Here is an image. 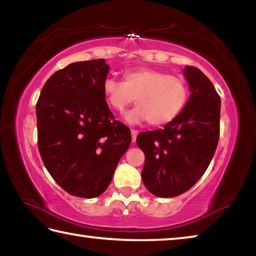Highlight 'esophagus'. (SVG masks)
Returning a JSON list of instances; mask_svg holds the SVG:
<instances>
[{"instance_id": "obj_1", "label": "esophagus", "mask_w": 256, "mask_h": 256, "mask_svg": "<svg viewBox=\"0 0 256 256\" xmlns=\"http://www.w3.org/2000/svg\"><path fill=\"white\" fill-rule=\"evenodd\" d=\"M131 134H132V142H136V136H138V131L136 130H131Z\"/></svg>"}]
</instances>
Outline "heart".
I'll return each mask as SVG.
<instances>
[{
    "label": "heart",
    "mask_w": 256,
    "mask_h": 256,
    "mask_svg": "<svg viewBox=\"0 0 256 256\" xmlns=\"http://www.w3.org/2000/svg\"><path fill=\"white\" fill-rule=\"evenodd\" d=\"M102 94L108 106L120 114L136 100L138 106L125 115L128 122L148 120L152 126H159L172 122L183 110L188 88L180 76L140 68L125 72L122 82L107 78L102 84Z\"/></svg>",
    "instance_id": "obj_1"
}]
</instances>
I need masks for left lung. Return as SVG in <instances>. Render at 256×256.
<instances>
[{
	"mask_svg": "<svg viewBox=\"0 0 256 256\" xmlns=\"http://www.w3.org/2000/svg\"><path fill=\"white\" fill-rule=\"evenodd\" d=\"M188 102L164 128L141 132L136 144L144 152L141 176L151 193L172 198L188 190L204 174L220 136V96L196 66L184 68Z\"/></svg>",
	"mask_w": 256,
	"mask_h": 256,
	"instance_id": "8db88e82",
	"label": "left lung"
}]
</instances>
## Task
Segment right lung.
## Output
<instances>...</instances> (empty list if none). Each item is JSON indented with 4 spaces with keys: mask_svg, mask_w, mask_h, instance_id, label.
<instances>
[{
    "mask_svg": "<svg viewBox=\"0 0 256 256\" xmlns=\"http://www.w3.org/2000/svg\"><path fill=\"white\" fill-rule=\"evenodd\" d=\"M110 66L104 58L72 63L46 81L36 104L38 150L50 176L68 194L105 192L131 144V131L102 94Z\"/></svg>",
    "mask_w": 256,
    "mask_h": 256,
    "instance_id": "right-lung-1",
    "label": "right lung"
}]
</instances>
